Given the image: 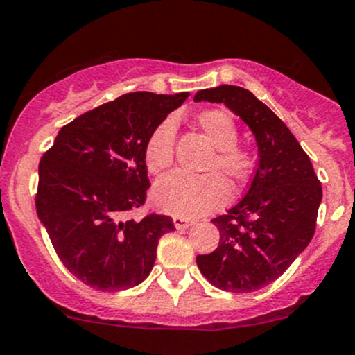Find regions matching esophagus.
<instances>
[{
    "label": "esophagus",
    "mask_w": 355,
    "mask_h": 355,
    "mask_svg": "<svg viewBox=\"0 0 355 355\" xmlns=\"http://www.w3.org/2000/svg\"><path fill=\"white\" fill-rule=\"evenodd\" d=\"M192 224H193V222L189 220V219H185V217H180V216L173 217V225L178 229V231H184V229H189Z\"/></svg>",
    "instance_id": "1"
}]
</instances>
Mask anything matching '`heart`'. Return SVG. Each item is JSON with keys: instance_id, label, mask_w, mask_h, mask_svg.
Masks as SVG:
<instances>
[{"instance_id": "obj_1", "label": "heart", "mask_w": 355, "mask_h": 355, "mask_svg": "<svg viewBox=\"0 0 355 355\" xmlns=\"http://www.w3.org/2000/svg\"><path fill=\"white\" fill-rule=\"evenodd\" d=\"M200 133L214 148V153L202 171L207 175L173 173L159 180L153 190L155 205L163 212L180 217H198L222 207L227 202L229 185L241 187L251 178L256 157L246 146L239 145V130L232 114L225 109L212 107L196 114ZM177 123L168 116L148 135L143 158L151 175H163L173 163Z\"/></svg>"}]
</instances>
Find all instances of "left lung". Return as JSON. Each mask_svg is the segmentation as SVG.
Segmentation results:
<instances>
[{
	"instance_id": "left-lung-1",
	"label": "left lung",
	"mask_w": 355,
	"mask_h": 355,
	"mask_svg": "<svg viewBox=\"0 0 355 355\" xmlns=\"http://www.w3.org/2000/svg\"><path fill=\"white\" fill-rule=\"evenodd\" d=\"M193 101L224 103L251 128L259 162L243 200L212 219L219 246L197 256L214 286L251 293L285 272L310 244L317 225L322 185L309 155L270 107L248 89L219 85L198 91Z\"/></svg>"
}]
</instances>
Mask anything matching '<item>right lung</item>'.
I'll list each match as a JSON object with an SVG mask.
<instances>
[{
	"label": "right lung",
	"instance_id": "obj_1",
	"mask_svg": "<svg viewBox=\"0 0 355 355\" xmlns=\"http://www.w3.org/2000/svg\"><path fill=\"white\" fill-rule=\"evenodd\" d=\"M189 92H130L84 112L58 131L38 165L35 197L64 266L101 291L133 288L150 275L168 216L124 220L150 189L143 148L148 135Z\"/></svg>",
	"mask_w": 355,
	"mask_h": 355
}]
</instances>
